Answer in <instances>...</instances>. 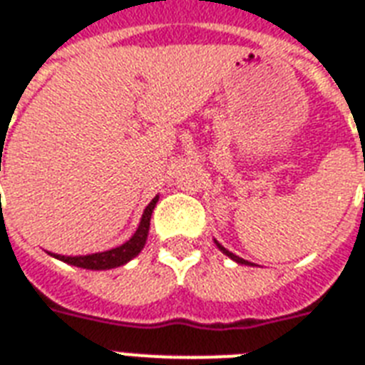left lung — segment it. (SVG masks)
<instances>
[{
	"label": "left lung",
	"instance_id": "8db88e82",
	"mask_svg": "<svg viewBox=\"0 0 365 365\" xmlns=\"http://www.w3.org/2000/svg\"><path fill=\"white\" fill-rule=\"evenodd\" d=\"M214 242H216V246H217V248H220V252H223V254L227 255V257H231V259H233V261H237V263H239V265H250V267H254V265H255V263H252V261H246V259H242V257H239V255H235L233 252H229L227 248H223L222 244L217 242L216 239H214Z\"/></svg>",
	"mask_w": 365,
	"mask_h": 365
}]
</instances>
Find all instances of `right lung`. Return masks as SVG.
Masks as SVG:
<instances>
[{
  "instance_id": "1",
  "label": "right lung",
  "mask_w": 365,
  "mask_h": 365,
  "mask_svg": "<svg viewBox=\"0 0 365 365\" xmlns=\"http://www.w3.org/2000/svg\"><path fill=\"white\" fill-rule=\"evenodd\" d=\"M157 202H159V195L153 197V200L145 206L136 233L132 235L130 239L126 240L125 244L117 246V248L87 255H60L51 254V252H47V254L56 257V259L64 261L68 265L81 267V269H88V271H108V269H115V267L125 265V263H128L132 257H136V255L143 250V246H145V240H148L149 235V222H151V214H153V208L157 206Z\"/></svg>"
}]
</instances>
